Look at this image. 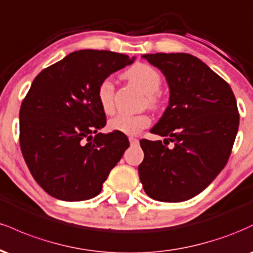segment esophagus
Instances as JSON below:
<instances>
[{"instance_id":"34e87169","label":"esophagus","mask_w":253,"mask_h":253,"mask_svg":"<svg viewBox=\"0 0 253 253\" xmlns=\"http://www.w3.org/2000/svg\"><path fill=\"white\" fill-rule=\"evenodd\" d=\"M129 143H130V145H135V144H138V139L136 138H134V136H129Z\"/></svg>"}]
</instances>
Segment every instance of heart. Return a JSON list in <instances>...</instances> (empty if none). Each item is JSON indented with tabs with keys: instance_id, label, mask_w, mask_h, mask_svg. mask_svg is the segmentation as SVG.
Listing matches in <instances>:
<instances>
[{
	"instance_id": "1",
	"label": "heart",
	"mask_w": 253,
	"mask_h": 253,
	"mask_svg": "<svg viewBox=\"0 0 253 253\" xmlns=\"http://www.w3.org/2000/svg\"><path fill=\"white\" fill-rule=\"evenodd\" d=\"M126 76L136 84L147 95V102L151 107H157L159 98L157 91L162 85V76L153 66L145 63H138L126 71ZM97 101L102 112L110 114L114 110V84L110 78H104L97 86ZM151 119L146 114H118L110 119L108 127L115 132L125 134H138L141 129L149 127Z\"/></svg>"
}]
</instances>
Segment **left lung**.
Listing matches in <instances>:
<instances>
[{"label": "left lung", "mask_w": 253, "mask_h": 253, "mask_svg": "<svg viewBox=\"0 0 253 253\" xmlns=\"http://www.w3.org/2000/svg\"><path fill=\"white\" fill-rule=\"evenodd\" d=\"M143 57L167 77L170 100L151 129L167 136V144L141 139L139 177L151 199L182 202L205 190L227 163L239 127L237 101L228 83L199 58L188 53Z\"/></svg>", "instance_id": "1"}]
</instances>
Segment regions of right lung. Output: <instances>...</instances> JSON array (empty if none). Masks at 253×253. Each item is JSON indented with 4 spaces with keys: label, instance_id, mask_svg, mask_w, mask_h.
Returning a JSON list of instances; mask_svg holds the SVG:
<instances>
[{
    "label": "right lung",
    "instance_id": "right-lung-1",
    "mask_svg": "<svg viewBox=\"0 0 253 253\" xmlns=\"http://www.w3.org/2000/svg\"><path fill=\"white\" fill-rule=\"evenodd\" d=\"M133 60L117 52L81 50L34 78L20 108V147L48 195L92 199L128 149L124 133H98L107 121L96 92L101 81Z\"/></svg>",
    "mask_w": 253,
    "mask_h": 253
}]
</instances>
